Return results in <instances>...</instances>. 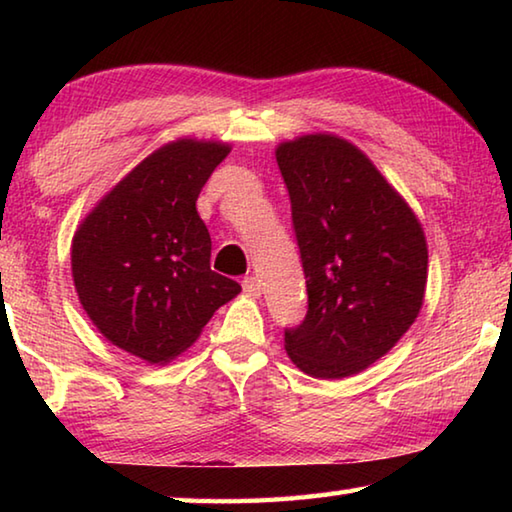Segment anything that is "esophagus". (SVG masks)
Instances as JSON below:
<instances>
[{"label":"esophagus","instance_id":"esophagus-1","mask_svg":"<svg viewBox=\"0 0 512 512\" xmlns=\"http://www.w3.org/2000/svg\"><path fill=\"white\" fill-rule=\"evenodd\" d=\"M241 287H244V293H246V296H253V298H257L259 293H262V282H259V277H255V275L244 277V282H241Z\"/></svg>","mask_w":512,"mask_h":512}]
</instances>
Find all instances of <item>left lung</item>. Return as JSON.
I'll return each mask as SVG.
<instances>
[{
	"label": "left lung",
	"mask_w": 512,
	"mask_h": 512,
	"mask_svg": "<svg viewBox=\"0 0 512 512\" xmlns=\"http://www.w3.org/2000/svg\"><path fill=\"white\" fill-rule=\"evenodd\" d=\"M275 158L309 296L305 320L284 329V348L311 377L357 375L420 314L429 262L422 225L348 140L302 135L277 146Z\"/></svg>",
	"instance_id": "8db88e82"
}]
</instances>
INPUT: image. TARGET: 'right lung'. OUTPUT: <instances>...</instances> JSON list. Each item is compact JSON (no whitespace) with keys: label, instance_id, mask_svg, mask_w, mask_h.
<instances>
[{"label":"right lung","instance_id":"add662e5","mask_svg":"<svg viewBox=\"0 0 512 512\" xmlns=\"http://www.w3.org/2000/svg\"><path fill=\"white\" fill-rule=\"evenodd\" d=\"M223 142L176 140L121 178L72 239V277L94 327L149 363H167L241 291L210 268L212 239L196 212Z\"/></svg>","mask_w":512,"mask_h":512}]
</instances>
